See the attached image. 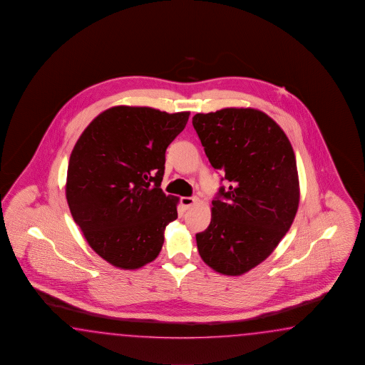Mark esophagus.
I'll return each instance as SVG.
<instances>
[{
	"label": "esophagus",
	"mask_w": 365,
	"mask_h": 365,
	"mask_svg": "<svg viewBox=\"0 0 365 365\" xmlns=\"http://www.w3.org/2000/svg\"><path fill=\"white\" fill-rule=\"evenodd\" d=\"M196 202L195 197H190V196H185V197H180V205L183 208V211L190 210L192 205Z\"/></svg>",
	"instance_id": "obj_1"
}]
</instances>
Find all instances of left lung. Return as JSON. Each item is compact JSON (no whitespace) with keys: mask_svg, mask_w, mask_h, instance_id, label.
<instances>
[{"mask_svg":"<svg viewBox=\"0 0 365 365\" xmlns=\"http://www.w3.org/2000/svg\"><path fill=\"white\" fill-rule=\"evenodd\" d=\"M192 125L212 168L230 186L212 200L210 227L196 235L202 259L240 276L269 257L300 202L296 157L284 130L255 108L196 113Z\"/></svg>","mask_w":365,"mask_h":365,"instance_id":"1","label":"left lung"}]
</instances>
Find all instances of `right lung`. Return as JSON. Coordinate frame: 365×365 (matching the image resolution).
I'll list each match as a JSON object with an SVG mask.
<instances>
[{"mask_svg": "<svg viewBox=\"0 0 365 365\" xmlns=\"http://www.w3.org/2000/svg\"><path fill=\"white\" fill-rule=\"evenodd\" d=\"M190 113L115 106L74 145L65 194L90 247L110 264L136 269L158 257L179 199L161 190L165 153Z\"/></svg>", "mask_w": 365, "mask_h": 365, "instance_id": "add662e5", "label": "right lung"}]
</instances>
